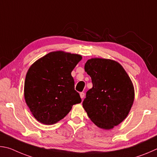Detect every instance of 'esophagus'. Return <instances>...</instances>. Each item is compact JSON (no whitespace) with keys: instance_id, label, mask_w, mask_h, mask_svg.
<instances>
[{"instance_id":"obj_1","label":"esophagus","mask_w":157,"mask_h":157,"mask_svg":"<svg viewBox=\"0 0 157 157\" xmlns=\"http://www.w3.org/2000/svg\"><path fill=\"white\" fill-rule=\"evenodd\" d=\"M80 97H81V98H82V99H83V98L85 97V93L84 92H81L80 93Z\"/></svg>"}]
</instances>
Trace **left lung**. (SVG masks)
<instances>
[{
  "instance_id": "left-lung-1",
  "label": "left lung",
  "mask_w": 157,
  "mask_h": 157,
  "mask_svg": "<svg viewBox=\"0 0 157 157\" xmlns=\"http://www.w3.org/2000/svg\"><path fill=\"white\" fill-rule=\"evenodd\" d=\"M93 87L86 93L83 107L99 128L111 130L124 121L134 100L130 76L116 60L92 58L85 64Z\"/></svg>"
}]
</instances>
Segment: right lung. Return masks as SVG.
Segmentation results:
<instances>
[{
	"label": "right lung",
	"mask_w": 157,
	"mask_h": 157,
	"mask_svg": "<svg viewBox=\"0 0 157 157\" xmlns=\"http://www.w3.org/2000/svg\"><path fill=\"white\" fill-rule=\"evenodd\" d=\"M81 59L79 54L56 51L30 66L25 81L24 97L38 122L53 125L63 119L74 105L81 102L71 75Z\"/></svg>",
	"instance_id": "obj_1"
}]
</instances>
